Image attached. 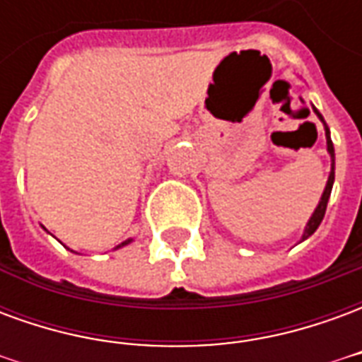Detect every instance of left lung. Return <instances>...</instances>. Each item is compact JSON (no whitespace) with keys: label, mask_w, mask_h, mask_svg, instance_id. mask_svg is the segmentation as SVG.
Segmentation results:
<instances>
[{"label":"left lung","mask_w":362,"mask_h":362,"mask_svg":"<svg viewBox=\"0 0 362 362\" xmlns=\"http://www.w3.org/2000/svg\"><path fill=\"white\" fill-rule=\"evenodd\" d=\"M314 112H316V116H318L322 122H324V118H322V114H320L316 108H314ZM324 127H326V143H327V153H329V157H332V173H329V178H327V184L326 188H324V194H322V197H320V204L318 207L314 209V213H312L310 221H308V225H306V228H304V235H303V240L304 238H308L310 235H314V230L320 227V223H322V219H324V215H326V207H327V199H329V194H332V186H334V178H335V153H334V143H332V137H329V129H327V126L324 124Z\"/></svg>","instance_id":"obj_1"}]
</instances>
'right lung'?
<instances>
[{"mask_svg": "<svg viewBox=\"0 0 362 362\" xmlns=\"http://www.w3.org/2000/svg\"><path fill=\"white\" fill-rule=\"evenodd\" d=\"M129 243H132V238H127V240H124L122 244H118V246H116V250H118V248H122V246H126V244H129Z\"/></svg>", "mask_w": 362, "mask_h": 362, "instance_id": "right-lung-1", "label": "right lung"}]
</instances>
